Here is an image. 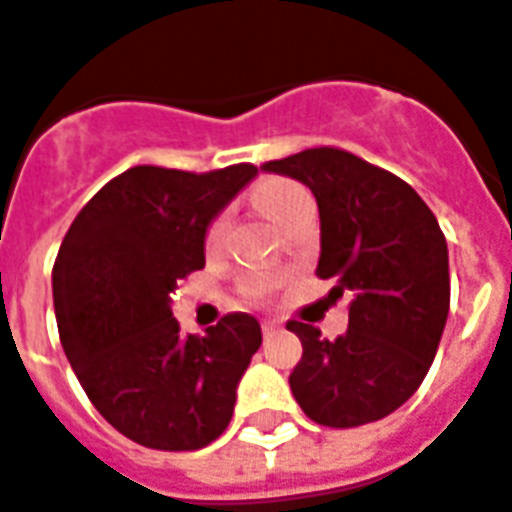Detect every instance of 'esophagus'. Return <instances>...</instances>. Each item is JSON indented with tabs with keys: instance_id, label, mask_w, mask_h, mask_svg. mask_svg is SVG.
Returning <instances> with one entry per match:
<instances>
[{
	"instance_id": "obj_1",
	"label": "esophagus",
	"mask_w": 512,
	"mask_h": 512,
	"mask_svg": "<svg viewBox=\"0 0 512 512\" xmlns=\"http://www.w3.org/2000/svg\"><path fill=\"white\" fill-rule=\"evenodd\" d=\"M276 333H279V325H276V323H263V336H266V339H274Z\"/></svg>"
}]
</instances>
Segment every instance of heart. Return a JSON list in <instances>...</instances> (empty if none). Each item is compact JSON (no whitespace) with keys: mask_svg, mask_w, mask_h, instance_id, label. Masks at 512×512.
<instances>
[{"mask_svg":"<svg viewBox=\"0 0 512 512\" xmlns=\"http://www.w3.org/2000/svg\"><path fill=\"white\" fill-rule=\"evenodd\" d=\"M309 192L306 187H301L298 181L290 179H263L252 192V203L260 214H266L271 222L282 227L295 208L309 203ZM203 244H206L208 252H214L222 244V219H214L211 225L206 227V236H203ZM274 287V279L271 276H249L241 282V293L249 298V301H263Z\"/></svg>","mask_w":512,"mask_h":512,"instance_id":"b5f03b06","label":"heart"}]
</instances>
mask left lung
<instances>
[{"label":"left lung","instance_id":"left-lung-1","mask_svg":"<svg viewBox=\"0 0 512 512\" xmlns=\"http://www.w3.org/2000/svg\"><path fill=\"white\" fill-rule=\"evenodd\" d=\"M263 170L304 181L320 208L317 276L352 295L350 325L323 339L290 320L304 355L290 388L306 418L355 429L391 415L418 391L437 355L450 309L448 244L415 189L355 157L317 146Z\"/></svg>","mask_w":512,"mask_h":512}]
</instances>
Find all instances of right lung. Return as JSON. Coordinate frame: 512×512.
Instances as JSON below:
<instances>
[{
  "label": "right lung",
  "instance_id": "right-lung-1",
  "mask_svg": "<svg viewBox=\"0 0 512 512\" xmlns=\"http://www.w3.org/2000/svg\"><path fill=\"white\" fill-rule=\"evenodd\" d=\"M255 173L249 162L208 173L135 165L78 211L59 246L64 355L102 418L143 448L200 450L233 418L260 323L233 312L181 339L170 293L206 266V227Z\"/></svg>",
  "mask_w": 512,
  "mask_h": 512
}]
</instances>
